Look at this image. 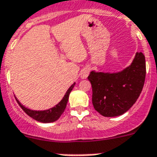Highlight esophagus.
I'll return each instance as SVG.
<instances>
[{
	"label": "esophagus",
	"instance_id": "1",
	"mask_svg": "<svg viewBox=\"0 0 157 157\" xmlns=\"http://www.w3.org/2000/svg\"><path fill=\"white\" fill-rule=\"evenodd\" d=\"M89 72H90V71H89L88 68H83L81 71V72H80V75H81V78H82V79H85V78H87V76H88L89 75Z\"/></svg>",
	"mask_w": 157,
	"mask_h": 157
}]
</instances>
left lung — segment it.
I'll return each mask as SVG.
<instances>
[{"label": "left lung", "mask_w": 157, "mask_h": 157, "mask_svg": "<svg viewBox=\"0 0 157 157\" xmlns=\"http://www.w3.org/2000/svg\"><path fill=\"white\" fill-rule=\"evenodd\" d=\"M145 76L146 63L142 52H136L130 66L119 72L92 71L87 78L92 86L94 109L109 117L127 112L142 91Z\"/></svg>", "instance_id": "1"}]
</instances>
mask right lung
Returning a JSON list of instances; mask_svg holds the SVG:
<instances>
[{
    "mask_svg": "<svg viewBox=\"0 0 157 157\" xmlns=\"http://www.w3.org/2000/svg\"><path fill=\"white\" fill-rule=\"evenodd\" d=\"M75 85V82H74V83L69 87V89L67 90L66 94H65V96H63L62 100H61L57 105H56L52 108H50V109L46 110H31L30 109H28V108L25 107L24 105H22V104L19 102V100H17V97H15V99L17 100V104L19 105L20 107L22 109V110H23L28 116H30L31 117L35 119L36 121H40V122H43V123L53 122V121H57V119H59V117L61 116V114L63 113L64 111H65V109H66L67 102H68L70 93L71 92L73 88H74Z\"/></svg>",
    "mask_w": 157,
    "mask_h": 157,
    "instance_id": "right-lung-1",
    "label": "right lung"
}]
</instances>
